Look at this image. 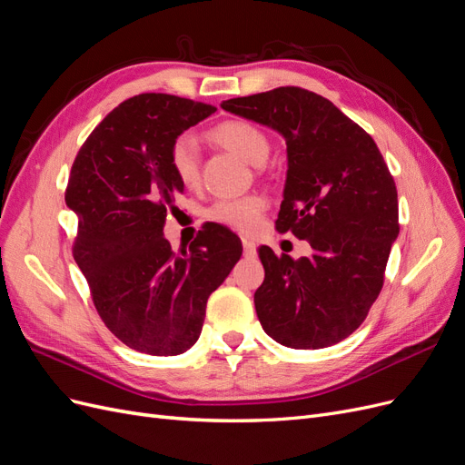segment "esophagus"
Masks as SVG:
<instances>
[{
    "label": "esophagus",
    "mask_w": 465,
    "mask_h": 465,
    "mask_svg": "<svg viewBox=\"0 0 465 465\" xmlns=\"http://www.w3.org/2000/svg\"><path fill=\"white\" fill-rule=\"evenodd\" d=\"M242 248H244V256H256V244L248 241V238H242Z\"/></svg>",
    "instance_id": "34e87169"
}]
</instances>
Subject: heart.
Returning a JSON list of instances; mask_svg holds the SVG:
<instances>
[{
  "label": "heart",
  "instance_id": "1",
  "mask_svg": "<svg viewBox=\"0 0 465 465\" xmlns=\"http://www.w3.org/2000/svg\"><path fill=\"white\" fill-rule=\"evenodd\" d=\"M211 142L236 153L252 164H263L270 157L272 142L267 134L248 120H224L207 132ZM168 166L182 186L193 188L200 180V149L192 134H180L168 147ZM267 200L262 193L241 198H221L207 209V219L232 231L254 232L263 217Z\"/></svg>",
  "mask_w": 465,
  "mask_h": 465
}]
</instances>
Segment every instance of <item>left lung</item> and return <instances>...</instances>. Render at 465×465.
<instances>
[{
	"label": "left lung",
	"instance_id": "1",
	"mask_svg": "<svg viewBox=\"0 0 465 465\" xmlns=\"http://www.w3.org/2000/svg\"><path fill=\"white\" fill-rule=\"evenodd\" d=\"M287 142V184L275 227L308 241L294 260L258 250L265 277L254 294L265 333L292 349L340 343L367 318L400 234L398 190L374 139L328 98L277 87L221 104Z\"/></svg>",
	"mask_w": 465,
	"mask_h": 465
}]
</instances>
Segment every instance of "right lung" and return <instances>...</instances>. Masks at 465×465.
<instances>
[{
    "label": "right lung",
    "instance_id": "add662e5",
    "mask_svg": "<svg viewBox=\"0 0 465 465\" xmlns=\"http://www.w3.org/2000/svg\"><path fill=\"white\" fill-rule=\"evenodd\" d=\"M217 108L164 93L118 104L81 145L65 188L79 219L74 258L104 326L130 349L180 355L202 333L205 306L241 260L242 244L211 223L190 252L163 236L184 190L168 147Z\"/></svg>",
    "mask_w": 465,
    "mask_h": 465
}]
</instances>
